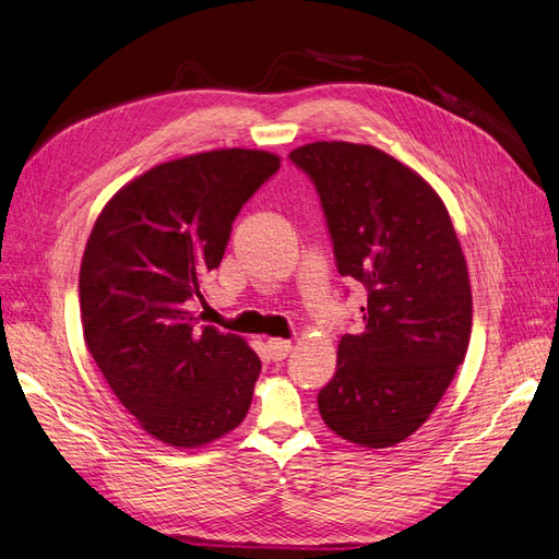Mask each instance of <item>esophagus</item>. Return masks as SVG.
<instances>
[{"label": "esophagus", "mask_w": 559, "mask_h": 559, "mask_svg": "<svg viewBox=\"0 0 559 559\" xmlns=\"http://www.w3.org/2000/svg\"><path fill=\"white\" fill-rule=\"evenodd\" d=\"M266 350H269V355H272V359L281 362V359H285L287 355H290L293 344H290V341H285V338H269L266 341Z\"/></svg>", "instance_id": "1"}]
</instances>
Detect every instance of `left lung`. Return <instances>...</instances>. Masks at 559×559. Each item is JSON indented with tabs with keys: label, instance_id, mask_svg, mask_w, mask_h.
<instances>
[{
	"label": "left lung",
	"instance_id": "1",
	"mask_svg": "<svg viewBox=\"0 0 559 559\" xmlns=\"http://www.w3.org/2000/svg\"><path fill=\"white\" fill-rule=\"evenodd\" d=\"M290 159L320 194L338 274L367 287L365 330L341 336L320 416L350 443L394 445L431 416L469 348L455 227L425 178L373 146L316 141Z\"/></svg>",
	"mask_w": 559,
	"mask_h": 559
}]
</instances>
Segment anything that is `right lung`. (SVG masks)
<instances>
[{"label":"right lung","instance_id":"1","mask_svg":"<svg viewBox=\"0 0 559 559\" xmlns=\"http://www.w3.org/2000/svg\"><path fill=\"white\" fill-rule=\"evenodd\" d=\"M281 167L225 148L165 162L120 188L90 234L81 320L120 404L157 441L200 448L237 427L262 362L237 334L200 325L190 301L218 269L241 206Z\"/></svg>","mask_w":559,"mask_h":559}]
</instances>
